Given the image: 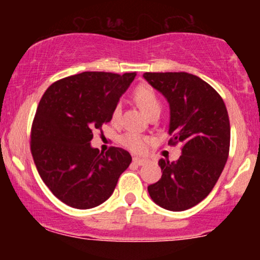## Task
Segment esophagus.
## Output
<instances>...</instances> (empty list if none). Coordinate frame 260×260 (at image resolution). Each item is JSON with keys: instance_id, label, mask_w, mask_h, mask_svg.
I'll return each instance as SVG.
<instances>
[{"instance_id": "34e87169", "label": "esophagus", "mask_w": 260, "mask_h": 260, "mask_svg": "<svg viewBox=\"0 0 260 260\" xmlns=\"http://www.w3.org/2000/svg\"><path fill=\"white\" fill-rule=\"evenodd\" d=\"M133 162L140 166V165H144V164L147 162V160H145V159H140V157H133Z\"/></svg>"}]
</instances>
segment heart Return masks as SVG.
Masks as SVG:
<instances>
[{
	"label": "heart",
	"instance_id": "heart-1",
	"mask_svg": "<svg viewBox=\"0 0 260 260\" xmlns=\"http://www.w3.org/2000/svg\"><path fill=\"white\" fill-rule=\"evenodd\" d=\"M134 99H136L137 104H138L142 111L145 115L149 116L150 113L161 111V101L157 96V94L151 86L147 84L139 85L138 88L134 90ZM121 104H117L112 111V121H118L121 116ZM121 144L128 150L133 151V153H143L147 147L149 138L148 137L143 136V134L136 133V132H127L121 137Z\"/></svg>",
	"mask_w": 260,
	"mask_h": 260
}]
</instances>
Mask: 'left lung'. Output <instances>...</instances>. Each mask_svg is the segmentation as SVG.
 <instances>
[{
    "label": "left lung",
    "mask_w": 260,
    "mask_h": 260,
    "mask_svg": "<svg viewBox=\"0 0 260 260\" xmlns=\"http://www.w3.org/2000/svg\"><path fill=\"white\" fill-rule=\"evenodd\" d=\"M170 105V145L181 144L180 159L159 160L162 176L148 187L161 208L183 211L211 192L229 157L230 121L225 103L207 82L186 72L144 73Z\"/></svg>",
    "instance_id": "1"
}]
</instances>
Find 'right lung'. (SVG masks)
Returning a JSON list of instances; mask_svg holds the SVG:
<instances>
[{
  "mask_svg": "<svg viewBox=\"0 0 260 260\" xmlns=\"http://www.w3.org/2000/svg\"><path fill=\"white\" fill-rule=\"evenodd\" d=\"M136 73L83 72L47 88L31 126L30 150L39 175L61 202L90 209L111 197L132 156L111 147L91 148L92 131L111 121L112 111Z\"/></svg>",
  "mask_w": 260,
  "mask_h": 260,
  "instance_id": "1",
  "label": "right lung"
}]
</instances>
